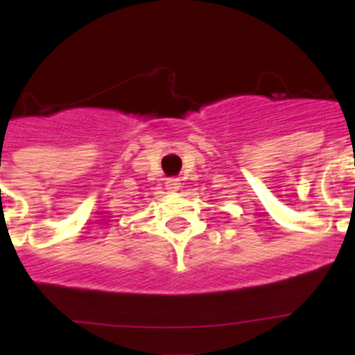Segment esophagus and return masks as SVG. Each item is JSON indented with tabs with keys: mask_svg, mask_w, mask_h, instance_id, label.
<instances>
[{
	"mask_svg": "<svg viewBox=\"0 0 355 355\" xmlns=\"http://www.w3.org/2000/svg\"><path fill=\"white\" fill-rule=\"evenodd\" d=\"M165 187H167L168 192L175 193L181 188V183H180V180H178V178H171V180L165 181Z\"/></svg>",
	"mask_w": 355,
	"mask_h": 355,
	"instance_id": "34e87169",
	"label": "esophagus"
}]
</instances>
